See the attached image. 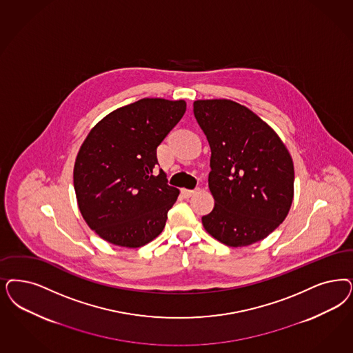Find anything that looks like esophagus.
Masks as SVG:
<instances>
[{"label":"esophagus","mask_w":353,"mask_h":353,"mask_svg":"<svg viewBox=\"0 0 353 353\" xmlns=\"http://www.w3.org/2000/svg\"><path fill=\"white\" fill-rule=\"evenodd\" d=\"M181 193H183L185 198H190L192 195H194L195 193H196V189H194V190H190V189H183V190H181Z\"/></svg>","instance_id":"34e87169"}]
</instances>
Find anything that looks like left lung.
<instances>
[{"mask_svg":"<svg viewBox=\"0 0 353 353\" xmlns=\"http://www.w3.org/2000/svg\"><path fill=\"white\" fill-rule=\"evenodd\" d=\"M193 105L211 148L208 188L215 206L202 216L205 230L234 248L263 240L291 208L294 170L288 150L239 103L212 99Z\"/></svg>","mask_w":353,"mask_h":353,"instance_id":"8db88e82","label":"left lung"}]
</instances>
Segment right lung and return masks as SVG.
<instances>
[{
  "label": "right lung",
  "mask_w": 353,
  "mask_h": 353,
  "mask_svg": "<svg viewBox=\"0 0 353 353\" xmlns=\"http://www.w3.org/2000/svg\"><path fill=\"white\" fill-rule=\"evenodd\" d=\"M185 110L183 100L145 97L113 110L87 135L74 189L82 216L101 239L139 248L164 230L180 192L157 172V148Z\"/></svg>",
  "instance_id": "add662e5"
}]
</instances>
